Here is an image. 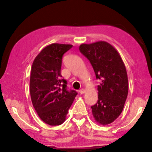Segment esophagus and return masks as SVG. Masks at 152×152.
Segmentation results:
<instances>
[{
    "mask_svg": "<svg viewBox=\"0 0 152 152\" xmlns=\"http://www.w3.org/2000/svg\"><path fill=\"white\" fill-rule=\"evenodd\" d=\"M84 92H85V89H84V88H81V89L79 90V93L81 94H84Z\"/></svg>",
    "mask_w": 152,
    "mask_h": 152,
    "instance_id": "34e87169",
    "label": "esophagus"
}]
</instances>
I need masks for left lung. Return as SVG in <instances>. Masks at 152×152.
I'll return each mask as SVG.
<instances>
[{"instance_id": "8db88e82", "label": "left lung", "mask_w": 152, "mask_h": 152, "mask_svg": "<svg viewBox=\"0 0 152 152\" xmlns=\"http://www.w3.org/2000/svg\"><path fill=\"white\" fill-rule=\"evenodd\" d=\"M80 52L89 61L97 79L98 102L91 106L99 124L112 123L121 114L129 91L127 73L117 50L106 41L81 44Z\"/></svg>"}]
</instances>
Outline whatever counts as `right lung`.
Wrapping results in <instances>:
<instances>
[{
  "label": "right lung",
  "mask_w": 152,
  "mask_h": 152,
  "mask_svg": "<svg viewBox=\"0 0 152 152\" xmlns=\"http://www.w3.org/2000/svg\"><path fill=\"white\" fill-rule=\"evenodd\" d=\"M70 44L53 43L34 59L31 71L30 94L33 106L41 119L50 126L61 124L77 92L67 89L61 74L64 54Z\"/></svg>",
  "instance_id": "add662e5"
}]
</instances>
